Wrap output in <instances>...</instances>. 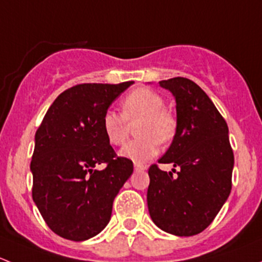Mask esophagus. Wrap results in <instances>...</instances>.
<instances>
[{
  "instance_id": "obj_1",
  "label": "esophagus",
  "mask_w": 262,
  "mask_h": 262,
  "mask_svg": "<svg viewBox=\"0 0 262 262\" xmlns=\"http://www.w3.org/2000/svg\"><path fill=\"white\" fill-rule=\"evenodd\" d=\"M134 170H136V171H144V170H147V166L142 165V163H134Z\"/></svg>"
}]
</instances>
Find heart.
<instances>
[{
    "label": "heart",
    "instance_id": "b5f03b06",
    "mask_svg": "<svg viewBox=\"0 0 262 262\" xmlns=\"http://www.w3.org/2000/svg\"><path fill=\"white\" fill-rule=\"evenodd\" d=\"M165 100L153 90L137 89L126 95L121 102V115L107 110L102 115L101 126L107 142L121 146L126 141L130 126L137 125L138 139L128 142L120 149V156L143 163L155 157L161 143H168L175 138L178 123L175 116L163 109Z\"/></svg>",
    "mask_w": 262,
    "mask_h": 262
}]
</instances>
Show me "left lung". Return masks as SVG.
I'll list each match as a JSON object with an SVG mask.
<instances>
[{
    "label": "left lung",
    "mask_w": 262,
    "mask_h": 262,
    "mask_svg": "<svg viewBox=\"0 0 262 262\" xmlns=\"http://www.w3.org/2000/svg\"><path fill=\"white\" fill-rule=\"evenodd\" d=\"M160 86L175 97L178 130L158 162L172 163L176 175L150 166L148 210L162 231L194 236L212 223L231 192L234 156L228 126L195 82L175 77Z\"/></svg>",
    "instance_id": "8db88e82"
}]
</instances>
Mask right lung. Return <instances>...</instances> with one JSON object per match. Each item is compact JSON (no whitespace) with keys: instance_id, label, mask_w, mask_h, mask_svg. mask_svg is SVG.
<instances>
[{"instance_id":"right-lung-1","label":"right lung","mask_w":262,"mask_h":262,"mask_svg":"<svg viewBox=\"0 0 262 262\" xmlns=\"http://www.w3.org/2000/svg\"><path fill=\"white\" fill-rule=\"evenodd\" d=\"M133 83L76 84L54 100L36 130L33 200L49 228L63 238L86 241L99 234L133 173V162L116 156L101 126L105 112ZM101 163L107 166L97 170Z\"/></svg>"}]
</instances>
